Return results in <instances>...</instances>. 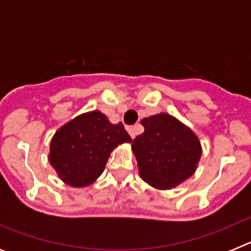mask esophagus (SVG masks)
I'll list each match as a JSON object with an SVG mask.
<instances>
[{"instance_id":"34e87169","label":"esophagus","mask_w":251,"mask_h":251,"mask_svg":"<svg viewBox=\"0 0 251 251\" xmlns=\"http://www.w3.org/2000/svg\"><path fill=\"white\" fill-rule=\"evenodd\" d=\"M128 133H129L130 137L134 139L137 136V127H128Z\"/></svg>"}]
</instances>
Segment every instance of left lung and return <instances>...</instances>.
Returning <instances> with one entry per match:
<instances>
[{"mask_svg": "<svg viewBox=\"0 0 251 251\" xmlns=\"http://www.w3.org/2000/svg\"><path fill=\"white\" fill-rule=\"evenodd\" d=\"M141 123L145 132L132 142V151L142 179L158 190H171L191 177L202 153L196 134L167 113Z\"/></svg>", "mask_w": 251, "mask_h": 251, "instance_id": "obj_1", "label": "left lung"}]
</instances>
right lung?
<instances>
[{"label":"right lung","instance_id":"1","mask_svg":"<svg viewBox=\"0 0 251 251\" xmlns=\"http://www.w3.org/2000/svg\"><path fill=\"white\" fill-rule=\"evenodd\" d=\"M130 142L123 124H112L105 114L93 110L77 115L56 130L49 161L66 185L84 187L103 174L115 147Z\"/></svg>","mask_w":251,"mask_h":251}]
</instances>
